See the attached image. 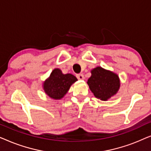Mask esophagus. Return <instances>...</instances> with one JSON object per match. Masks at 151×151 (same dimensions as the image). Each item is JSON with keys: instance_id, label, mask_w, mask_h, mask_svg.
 <instances>
[{"instance_id": "1", "label": "esophagus", "mask_w": 151, "mask_h": 151, "mask_svg": "<svg viewBox=\"0 0 151 151\" xmlns=\"http://www.w3.org/2000/svg\"><path fill=\"white\" fill-rule=\"evenodd\" d=\"M77 78H78V80H84V76L83 74H78Z\"/></svg>"}]
</instances>
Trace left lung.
Here are the masks:
<instances>
[{"label": "left lung", "mask_w": 151, "mask_h": 151, "mask_svg": "<svg viewBox=\"0 0 151 151\" xmlns=\"http://www.w3.org/2000/svg\"><path fill=\"white\" fill-rule=\"evenodd\" d=\"M91 73L87 84L96 98L107 101L117 94L120 88V80L117 73L101 67L94 68Z\"/></svg>", "instance_id": "8db88e82"}]
</instances>
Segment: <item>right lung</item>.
Masks as SVG:
<instances>
[{"label":"right lung","mask_w":151,"mask_h":151,"mask_svg":"<svg viewBox=\"0 0 151 151\" xmlns=\"http://www.w3.org/2000/svg\"><path fill=\"white\" fill-rule=\"evenodd\" d=\"M78 81L77 78L71 73L64 74L58 68L51 71L48 78L43 82L42 88L47 96L58 100L63 98L70 87Z\"/></svg>","instance_id":"obj_1"}]
</instances>
